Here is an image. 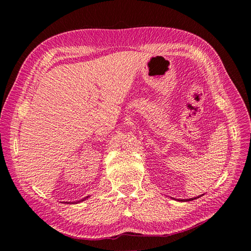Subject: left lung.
I'll return each instance as SVG.
<instances>
[{"instance_id": "8db88e82", "label": "left lung", "mask_w": 251, "mask_h": 251, "mask_svg": "<svg viewBox=\"0 0 251 251\" xmlns=\"http://www.w3.org/2000/svg\"><path fill=\"white\" fill-rule=\"evenodd\" d=\"M199 197H201V196H199ZM199 197H195V198H191V199H178V201H180V202H186V201H192V200H195V199H197V198H199ZM176 200V199H175Z\"/></svg>"}]
</instances>
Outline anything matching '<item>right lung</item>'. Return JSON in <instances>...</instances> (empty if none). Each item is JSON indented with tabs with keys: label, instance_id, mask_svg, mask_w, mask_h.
I'll use <instances>...</instances> for the list:
<instances>
[{
	"label": "right lung",
	"instance_id": "obj_1",
	"mask_svg": "<svg viewBox=\"0 0 251 251\" xmlns=\"http://www.w3.org/2000/svg\"><path fill=\"white\" fill-rule=\"evenodd\" d=\"M89 197V196H88ZM88 197H86V198H82L81 200H79V201H76V202H72V203H70V202H66V203H70V204H77V203H79V202H82V201H85Z\"/></svg>",
	"mask_w": 251,
	"mask_h": 251
}]
</instances>
